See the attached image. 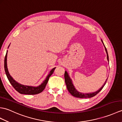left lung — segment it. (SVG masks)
Listing matches in <instances>:
<instances>
[{
  "label": "left lung",
  "instance_id": "left-lung-1",
  "mask_svg": "<svg viewBox=\"0 0 122 122\" xmlns=\"http://www.w3.org/2000/svg\"><path fill=\"white\" fill-rule=\"evenodd\" d=\"M102 40V42L103 43L102 40ZM103 45H104V46H105L104 43H103ZM105 49L106 52H107V59L108 61L109 62V60H108V53L107 51V48H106L105 46ZM64 79H65V82H66V85L67 89H68V90L69 91L70 93L72 95H73V97H79V98H90V97H94V96H95L97 94H98V93H99L101 90H102L103 87L104 86V85H105L106 83H107V80L105 81L104 84L103 85V86L101 87L99 90L95 92L83 93H81V92L77 91L76 89V88H75V87L74 86L73 83H72V80L70 79V77L68 72H67L66 71H65V73H64Z\"/></svg>",
  "mask_w": 122,
  "mask_h": 122
}]
</instances>
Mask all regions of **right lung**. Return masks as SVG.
Returning <instances> with one entry per match:
<instances>
[{
  "instance_id": "right-lung-1",
  "label": "right lung",
  "mask_w": 122,
  "mask_h": 122,
  "mask_svg": "<svg viewBox=\"0 0 122 122\" xmlns=\"http://www.w3.org/2000/svg\"><path fill=\"white\" fill-rule=\"evenodd\" d=\"M9 46H8L9 48ZM7 52L6 54L5 58V61H4V68H5V71L6 72V74L8 79L10 83L12 85V86L15 88V89L17 91V92H19L20 94H28V95H34V94H37L39 93L42 92L45 89L47 83L48 82V80L49 79V77H50L53 72L55 70L56 68H54L49 72V74L46 76L45 80L41 83L40 85L38 86H28V85H25L19 83L17 82H16L15 80L12 78L11 76H10L8 70L7 68Z\"/></svg>"
}]
</instances>
